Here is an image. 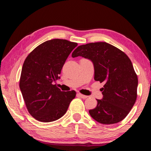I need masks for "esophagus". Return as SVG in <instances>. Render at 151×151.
<instances>
[{"mask_svg":"<svg viewBox=\"0 0 151 151\" xmlns=\"http://www.w3.org/2000/svg\"><path fill=\"white\" fill-rule=\"evenodd\" d=\"M77 96L79 97H81L82 99H86L88 98V96L86 95H82L81 93H77Z\"/></svg>","mask_w":151,"mask_h":151,"instance_id":"34e87169","label":"esophagus"}]
</instances>
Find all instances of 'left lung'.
Instances as JSON below:
<instances>
[{
  "label": "left lung",
  "instance_id": "obj_1",
  "mask_svg": "<svg viewBox=\"0 0 151 151\" xmlns=\"http://www.w3.org/2000/svg\"><path fill=\"white\" fill-rule=\"evenodd\" d=\"M84 57L93 63L94 79L104 82L103 97L89 110L91 117L104 124L117 123L126 117L135 103L138 84L129 58L117 47L106 42L78 46L72 57Z\"/></svg>",
  "mask_w": 151,
  "mask_h": 151
}]
</instances>
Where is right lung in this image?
<instances>
[{
	"label": "right lung",
	"instance_id": "right-lung-1",
	"mask_svg": "<svg viewBox=\"0 0 151 151\" xmlns=\"http://www.w3.org/2000/svg\"><path fill=\"white\" fill-rule=\"evenodd\" d=\"M76 43L54 39L28 54L22 67L19 87L27 110L41 122H52L66 113L75 91H62L54 83Z\"/></svg>",
	"mask_w": 151,
	"mask_h": 151
}]
</instances>
